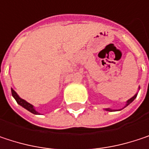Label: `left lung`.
<instances>
[{"instance_id":"8db88e82","label":"left lung","mask_w":149,"mask_h":149,"mask_svg":"<svg viewBox=\"0 0 149 149\" xmlns=\"http://www.w3.org/2000/svg\"><path fill=\"white\" fill-rule=\"evenodd\" d=\"M136 96H137V95H134V96L133 97H132V98H130V100H129V101L127 102V104H126V106H128V105L130 104V103H132V102L134 101V98L136 97ZM107 110H110V111H111V109H107Z\"/></svg>"}]
</instances>
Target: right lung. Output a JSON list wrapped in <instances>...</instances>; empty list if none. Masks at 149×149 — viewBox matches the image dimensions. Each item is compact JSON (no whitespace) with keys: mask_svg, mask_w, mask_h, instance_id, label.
Listing matches in <instances>:
<instances>
[{"mask_svg":"<svg viewBox=\"0 0 149 149\" xmlns=\"http://www.w3.org/2000/svg\"><path fill=\"white\" fill-rule=\"evenodd\" d=\"M11 91H12V96L15 97V99L16 100L17 104H19L20 106H22L23 108H25L26 109H27L28 111H30V112L33 113V114H38V112L33 109V106L32 104H30L29 103H27L26 101L21 99V98L17 95V93L15 92L13 89H11Z\"/></svg>","mask_w":149,"mask_h":149,"instance_id":"1","label":"right lung"}]
</instances>
